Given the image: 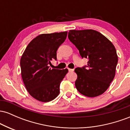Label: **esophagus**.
<instances>
[{"mask_svg":"<svg viewBox=\"0 0 130 130\" xmlns=\"http://www.w3.org/2000/svg\"><path fill=\"white\" fill-rule=\"evenodd\" d=\"M68 70L69 71H74V69H71V68H68Z\"/></svg>","mask_w":130,"mask_h":130,"instance_id":"34e87169","label":"esophagus"}]
</instances>
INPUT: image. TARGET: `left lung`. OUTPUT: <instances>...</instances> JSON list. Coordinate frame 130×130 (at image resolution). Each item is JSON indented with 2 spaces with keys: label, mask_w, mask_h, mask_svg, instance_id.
I'll return each instance as SVG.
<instances>
[{
  "label": "left lung",
  "mask_w": 130,
  "mask_h": 130,
  "mask_svg": "<svg viewBox=\"0 0 130 130\" xmlns=\"http://www.w3.org/2000/svg\"><path fill=\"white\" fill-rule=\"evenodd\" d=\"M68 38L82 58L89 59L87 66L74 70L77 75V90L88 97L103 94L116 74L118 56L114 44L101 33L92 29L70 30Z\"/></svg>",
  "instance_id": "8db88e82"
}]
</instances>
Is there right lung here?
Masks as SVG:
<instances>
[{
	"label": "right lung",
	"mask_w": 130,
	"mask_h": 130,
	"mask_svg": "<svg viewBox=\"0 0 130 130\" xmlns=\"http://www.w3.org/2000/svg\"><path fill=\"white\" fill-rule=\"evenodd\" d=\"M67 32L44 34L33 39L20 60L21 76L27 90L42 102L53 100L60 92V84L68 69L50 68L51 61L57 60V50L65 41Z\"/></svg>",
	"instance_id": "obj_1"
}]
</instances>
